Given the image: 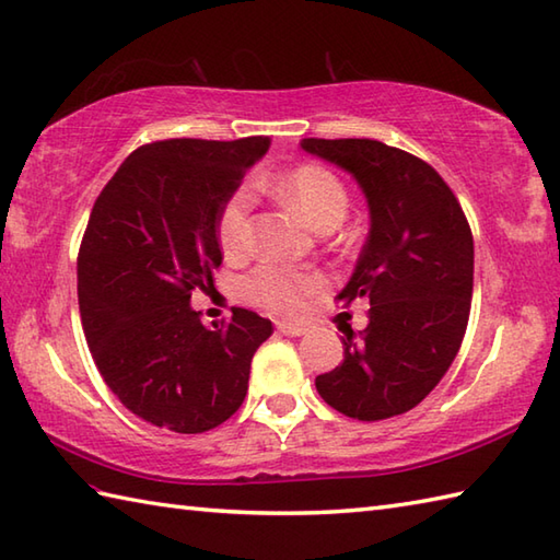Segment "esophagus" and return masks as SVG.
<instances>
[{
  "label": "esophagus",
  "instance_id": "1",
  "mask_svg": "<svg viewBox=\"0 0 560 560\" xmlns=\"http://www.w3.org/2000/svg\"><path fill=\"white\" fill-rule=\"evenodd\" d=\"M277 330H279L281 335H289V337H301V335H305V327H303V325H293V323H279Z\"/></svg>",
  "mask_w": 560,
  "mask_h": 560
}]
</instances>
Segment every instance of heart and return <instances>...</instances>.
<instances>
[{"label":"heart","instance_id":"b5f03b06","mask_svg":"<svg viewBox=\"0 0 560 560\" xmlns=\"http://www.w3.org/2000/svg\"><path fill=\"white\" fill-rule=\"evenodd\" d=\"M259 189L273 191L299 211L320 233H330L347 218L349 191L345 182L323 164H299L279 177H259ZM252 199L249 189H235L218 211L215 235L223 252L240 257L252 247ZM323 281L311 273H299L277 265H261L240 281V293L249 303L279 315H299L305 301L320 291Z\"/></svg>","mask_w":560,"mask_h":560}]
</instances>
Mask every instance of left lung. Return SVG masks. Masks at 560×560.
Masks as SVG:
<instances>
[{
	"mask_svg": "<svg viewBox=\"0 0 560 560\" xmlns=\"http://www.w3.org/2000/svg\"><path fill=\"white\" fill-rule=\"evenodd\" d=\"M301 148L352 174L371 228L337 301H366L369 325L342 339L345 359L315 378L323 400L361 422L412 410L464 342L474 295V235L440 172L369 138H303Z\"/></svg>",
	"mask_w": 560,
	"mask_h": 560,
	"instance_id": "1",
	"label": "left lung"
}]
</instances>
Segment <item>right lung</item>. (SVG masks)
<instances>
[{
	"label": "right lung",
	"instance_id": "1",
	"mask_svg": "<svg viewBox=\"0 0 560 560\" xmlns=\"http://www.w3.org/2000/svg\"><path fill=\"white\" fill-rule=\"evenodd\" d=\"M267 150L265 136L150 142L94 201L77 255L82 330L106 386L150 424L208 432L247 396L271 323L237 308L206 327L189 303L223 261L218 211Z\"/></svg>",
	"mask_w": 560,
	"mask_h": 560
}]
</instances>
